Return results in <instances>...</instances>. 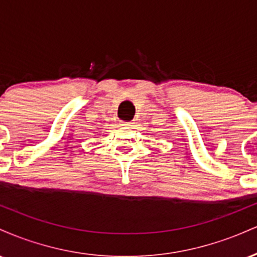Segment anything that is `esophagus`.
Segmentation results:
<instances>
[{
  "mask_svg": "<svg viewBox=\"0 0 257 257\" xmlns=\"http://www.w3.org/2000/svg\"><path fill=\"white\" fill-rule=\"evenodd\" d=\"M133 124V122H120V125L123 126H131Z\"/></svg>",
  "mask_w": 257,
  "mask_h": 257,
  "instance_id": "esophagus-1",
  "label": "esophagus"
}]
</instances>
